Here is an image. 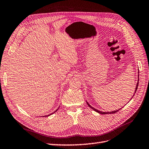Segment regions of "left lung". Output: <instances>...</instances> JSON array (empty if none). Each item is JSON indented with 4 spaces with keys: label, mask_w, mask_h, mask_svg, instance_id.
<instances>
[{
    "label": "left lung",
    "mask_w": 149,
    "mask_h": 149,
    "mask_svg": "<svg viewBox=\"0 0 149 149\" xmlns=\"http://www.w3.org/2000/svg\"><path fill=\"white\" fill-rule=\"evenodd\" d=\"M139 76V75H138ZM138 81H137V85H136V90H135V92H134V94L136 93V91H137V88H138V84H139V76H138V80H137ZM134 95H133V96L134 95ZM133 97H132V98ZM131 98V99H132ZM86 103L88 104V106L90 107V108H91V109H92V110H94V111H95L96 112H97V113H100V114H102V115H104V114H109V113H110V114H112V113H116L117 111H118L120 109H118V110H114V111H110V112H103V111H99V110H97V109H94V107H92L91 105H90V104L88 103V102L86 101Z\"/></svg>",
    "instance_id": "left-lung-1"
}]
</instances>
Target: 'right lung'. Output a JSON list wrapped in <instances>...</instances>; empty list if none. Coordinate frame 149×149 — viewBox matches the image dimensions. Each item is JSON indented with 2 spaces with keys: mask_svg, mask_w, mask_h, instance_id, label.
Instances as JSON below:
<instances>
[{
  "mask_svg": "<svg viewBox=\"0 0 149 149\" xmlns=\"http://www.w3.org/2000/svg\"><path fill=\"white\" fill-rule=\"evenodd\" d=\"M59 107H58V109H59ZM58 109H57V110H55L54 112L52 113H50V114H49V115H45V116H45V117H46V116H50V115H52L53 113H55L56 111H57L58 110Z\"/></svg>",
  "mask_w": 149,
  "mask_h": 149,
  "instance_id": "obj_1",
  "label": "right lung"
}]
</instances>
